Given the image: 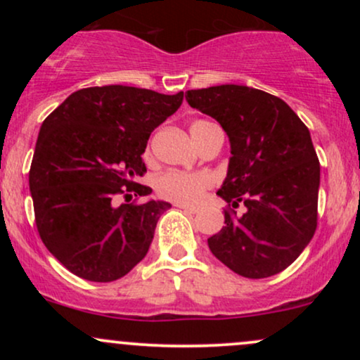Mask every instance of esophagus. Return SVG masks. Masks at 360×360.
<instances>
[{"mask_svg": "<svg viewBox=\"0 0 360 360\" xmlns=\"http://www.w3.org/2000/svg\"><path fill=\"white\" fill-rule=\"evenodd\" d=\"M176 206H177V208L184 210V212H188V213H198V212H200V208H198V206H193V205H181V203H177Z\"/></svg>", "mask_w": 360, "mask_h": 360, "instance_id": "obj_1", "label": "esophagus"}]
</instances>
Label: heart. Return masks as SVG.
<instances>
[{
	"mask_svg": "<svg viewBox=\"0 0 360 360\" xmlns=\"http://www.w3.org/2000/svg\"><path fill=\"white\" fill-rule=\"evenodd\" d=\"M208 122H194L191 125V135L200 143L201 130ZM214 184V179L208 172H184L166 171L155 179V191L160 198L181 205H196Z\"/></svg>",
	"mask_w": 360,
	"mask_h": 360,
	"instance_id": "obj_1",
	"label": "heart"
}]
</instances>
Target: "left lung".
Returning a JSON list of instances; mask_svg holds the SVG:
<instances>
[{"label": "left lung", "instance_id": "1", "mask_svg": "<svg viewBox=\"0 0 360 360\" xmlns=\"http://www.w3.org/2000/svg\"><path fill=\"white\" fill-rule=\"evenodd\" d=\"M186 100L220 123L232 147L217 191L229 203L225 226L208 238L210 250L243 278L279 274L316 230L320 160L309 130L281 98L249 86L191 89Z\"/></svg>", "mask_w": 360, "mask_h": 360}]
</instances>
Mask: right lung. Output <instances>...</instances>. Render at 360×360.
Instances as JSON below:
<instances>
[{
  "label": "right lung",
  "mask_w": 360,
  "mask_h": 360,
  "mask_svg": "<svg viewBox=\"0 0 360 360\" xmlns=\"http://www.w3.org/2000/svg\"><path fill=\"white\" fill-rule=\"evenodd\" d=\"M184 93L94 86L72 93L44 120L28 174L35 223L49 252L82 279L110 283L147 255L166 201L114 205L152 193L148 137L176 113Z\"/></svg>",
  "instance_id": "right-lung-1"
}]
</instances>
